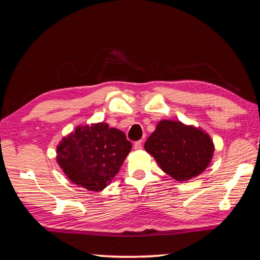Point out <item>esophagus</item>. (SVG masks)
Segmentation results:
<instances>
[{
  "instance_id": "1",
  "label": "esophagus",
  "mask_w": 260,
  "mask_h": 260,
  "mask_svg": "<svg viewBox=\"0 0 260 260\" xmlns=\"http://www.w3.org/2000/svg\"><path fill=\"white\" fill-rule=\"evenodd\" d=\"M142 146H143L142 141H138V142L134 143V149L135 150H141V149H142Z\"/></svg>"
}]
</instances>
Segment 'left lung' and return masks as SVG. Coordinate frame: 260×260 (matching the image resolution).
<instances>
[{"mask_svg":"<svg viewBox=\"0 0 260 260\" xmlns=\"http://www.w3.org/2000/svg\"><path fill=\"white\" fill-rule=\"evenodd\" d=\"M162 171L178 182L200 175L209 166L214 143L194 126L175 120H160L144 144Z\"/></svg>","mask_w":260,"mask_h":260,"instance_id":"left-lung-1","label":"left lung"}]
</instances>
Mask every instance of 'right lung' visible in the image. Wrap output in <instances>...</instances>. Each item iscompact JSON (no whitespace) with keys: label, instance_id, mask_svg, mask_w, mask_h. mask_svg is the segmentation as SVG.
<instances>
[{"label":"right lung","instance_id":"1","mask_svg":"<svg viewBox=\"0 0 260 260\" xmlns=\"http://www.w3.org/2000/svg\"><path fill=\"white\" fill-rule=\"evenodd\" d=\"M132 143L106 122L76 127L56 146V161L74 184L100 192L111 183Z\"/></svg>","mask_w":260,"mask_h":260}]
</instances>
